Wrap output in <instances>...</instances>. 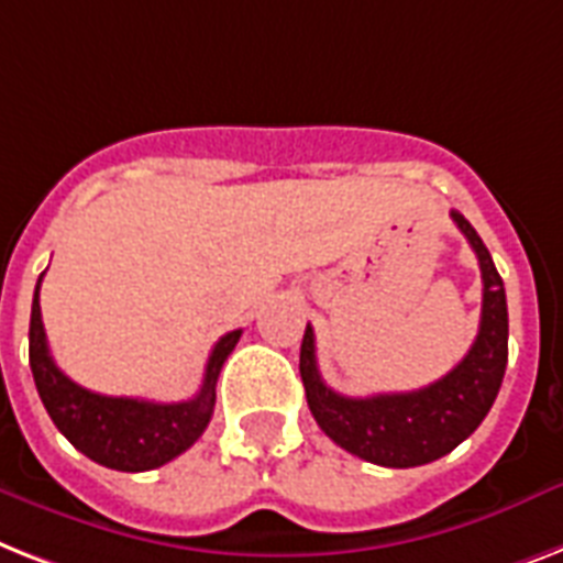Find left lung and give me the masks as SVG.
Instances as JSON below:
<instances>
[{"instance_id":"left-lung-1","label":"left lung","mask_w":563,"mask_h":563,"mask_svg":"<svg viewBox=\"0 0 563 563\" xmlns=\"http://www.w3.org/2000/svg\"><path fill=\"white\" fill-rule=\"evenodd\" d=\"M451 219L463 231L477 254L483 274V312L472 350L440 382L410 393H378L367 399L341 396L318 373L314 332L306 327L300 344V378L314 422L329 440L387 468H413L451 454L468 440L486 419L504 385L509 358V312L506 289L492 254L472 228V222L451 210Z\"/></svg>"}]
</instances>
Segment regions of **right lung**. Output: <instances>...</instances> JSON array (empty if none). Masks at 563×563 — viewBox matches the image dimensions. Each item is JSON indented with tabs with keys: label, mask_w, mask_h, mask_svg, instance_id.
Listing matches in <instances>:
<instances>
[{
	"label": "right lung",
	"mask_w": 563,
	"mask_h": 563,
	"mask_svg": "<svg viewBox=\"0 0 563 563\" xmlns=\"http://www.w3.org/2000/svg\"><path fill=\"white\" fill-rule=\"evenodd\" d=\"M45 274V272H43ZM31 303L29 358L34 385L57 431L95 463L115 472H150L185 454L208 428L217 405V378L225 358L234 353L242 329L217 341L205 367L202 387L187 401H147L126 396H100L75 385L54 364L40 312V283Z\"/></svg>",
	"instance_id": "right-lung-1"
}]
</instances>
